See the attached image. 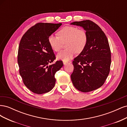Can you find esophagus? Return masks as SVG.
<instances>
[{
	"label": "esophagus",
	"instance_id": "obj_1",
	"mask_svg": "<svg viewBox=\"0 0 127 127\" xmlns=\"http://www.w3.org/2000/svg\"><path fill=\"white\" fill-rule=\"evenodd\" d=\"M68 63V62L67 61H63V64H67Z\"/></svg>",
	"mask_w": 127,
	"mask_h": 127
}]
</instances>
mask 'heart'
Returning <instances> with one entry per match:
<instances>
[{
    "instance_id": "heart-1",
    "label": "heart",
    "mask_w": 127,
    "mask_h": 127,
    "mask_svg": "<svg viewBox=\"0 0 127 127\" xmlns=\"http://www.w3.org/2000/svg\"><path fill=\"white\" fill-rule=\"evenodd\" d=\"M58 36L50 35L48 37L49 43L56 52L62 49L66 43L67 49L60 52L57 58L64 61L71 59L77 53L81 52L85 48L87 42L86 32L84 30L78 29L75 26H65L58 33Z\"/></svg>"
}]
</instances>
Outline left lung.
<instances>
[{
    "instance_id": "left-lung-1",
    "label": "left lung",
    "mask_w": 127,
    "mask_h": 127,
    "mask_svg": "<svg viewBox=\"0 0 127 127\" xmlns=\"http://www.w3.org/2000/svg\"><path fill=\"white\" fill-rule=\"evenodd\" d=\"M71 24L82 27L87 36L85 48L72 61L71 81L79 91L95 90L103 85L110 72L111 56L108 40L102 29L90 20Z\"/></svg>"
}]
</instances>
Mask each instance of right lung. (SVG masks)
<instances>
[{
    "label": "right lung",
    "instance_id": "obj_1",
    "mask_svg": "<svg viewBox=\"0 0 127 127\" xmlns=\"http://www.w3.org/2000/svg\"><path fill=\"white\" fill-rule=\"evenodd\" d=\"M61 23H39L22 36L18 47L17 61L24 85L33 93L42 94L55 87L56 72L63 66L62 61L49 65L56 59L48 41Z\"/></svg>",
    "mask_w": 127,
    "mask_h": 127
}]
</instances>
